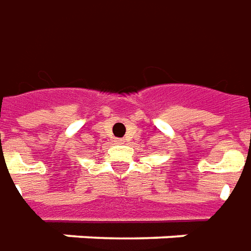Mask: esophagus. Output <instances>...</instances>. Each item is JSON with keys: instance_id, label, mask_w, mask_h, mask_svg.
I'll return each mask as SVG.
<instances>
[{"instance_id": "obj_1", "label": "esophagus", "mask_w": 251, "mask_h": 251, "mask_svg": "<svg viewBox=\"0 0 251 251\" xmlns=\"http://www.w3.org/2000/svg\"><path fill=\"white\" fill-rule=\"evenodd\" d=\"M117 143H118V144H124V143H125V140H124V139H118V140H117Z\"/></svg>"}]
</instances>
